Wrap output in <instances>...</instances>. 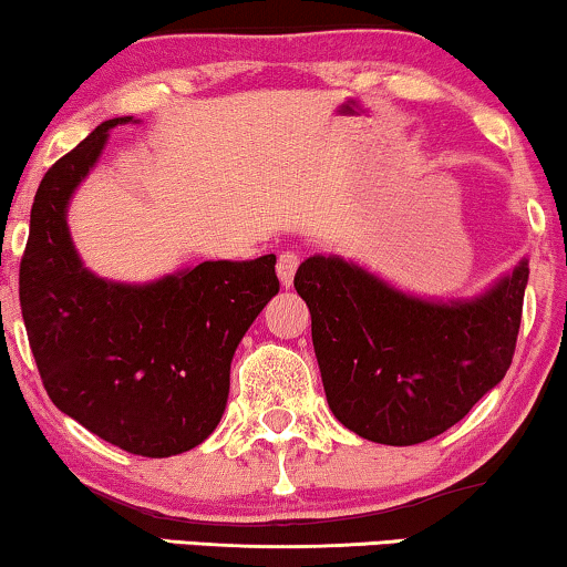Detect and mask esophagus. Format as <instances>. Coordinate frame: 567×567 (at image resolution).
<instances>
[{
  "instance_id": "34e87169",
  "label": "esophagus",
  "mask_w": 567,
  "mask_h": 567,
  "mask_svg": "<svg viewBox=\"0 0 567 567\" xmlns=\"http://www.w3.org/2000/svg\"><path fill=\"white\" fill-rule=\"evenodd\" d=\"M299 268V255L297 252H281L278 255V262H276V270H278V278H281L284 286H291L293 284V274H297Z\"/></svg>"
}]
</instances>
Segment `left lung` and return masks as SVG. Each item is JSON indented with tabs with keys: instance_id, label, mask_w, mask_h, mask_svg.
<instances>
[{
	"instance_id": "8db88e82",
	"label": "left lung",
	"mask_w": 567,
	"mask_h": 567,
	"mask_svg": "<svg viewBox=\"0 0 567 567\" xmlns=\"http://www.w3.org/2000/svg\"><path fill=\"white\" fill-rule=\"evenodd\" d=\"M529 260L472 299L433 301L394 289L338 255L301 262L293 286L332 415L390 446L429 441L506 377L522 324Z\"/></svg>"
}]
</instances>
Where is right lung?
<instances>
[{"mask_svg":"<svg viewBox=\"0 0 567 567\" xmlns=\"http://www.w3.org/2000/svg\"><path fill=\"white\" fill-rule=\"evenodd\" d=\"M111 118L38 185L20 307L43 386L61 413L138 456H173L219 425L239 340L278 293L276 255L206 260L150 284L82 266L66 208L103 154Z\"/></svg>","mask_w":567,"mask_h":567,"instance_id":"right-lung-1","label":"right lung"}]
</instances>
